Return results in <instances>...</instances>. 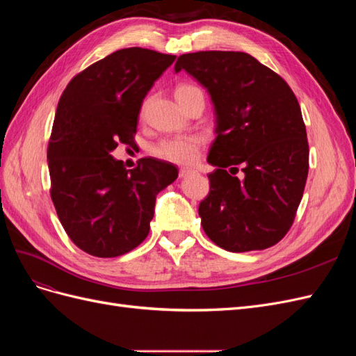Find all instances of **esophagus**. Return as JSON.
<instances>
[{
  "mask_svg": "<svg viewBox=\"0 0 356 356\" xmlns=\"http://www.w3.org/2000/svg\"><path fill=\"white\" fill-rule=\"evenodd\" d=\"M193 169H190V168H181L179 169V177H187V175H190V174H193Z\"/></svg>",
  "mask_w": 356,
  "mask_h": 356,
  "instance_id": "1",
  "label": "esophagus"
}]
</instances>
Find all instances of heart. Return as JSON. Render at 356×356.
<instances>
[{
    "label": "heart",
    "mask_w": 356,
    "mask_h": 356,
    "mask_svg": "<svg viewBox=\"0 0 356 356\" xmlns=\"http://www.w3.org/2000/svg\"><path fill=\"white\" fill-rule=\"evenodd\" d=\"M196 90H200L197 86L190 84V83H182L177 88L175 96L177 99H181ZM202 145H203V138L200 135H196V134L174 135V136H166L163 139H160L159 143L152 145L149 152L159 159L174 161V163H179V165H188L197 159Z\"/></svg>",
    "instance_id": "heart-1"
}]
</instances>
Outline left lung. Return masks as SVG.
Segmentation results:
<instances>
[{
  "mask_svg": "<svg viewBox=\"0 0 356 356\" xmlns=\"http://www.w3.org/2000/svg\"><path fill=\"white\" fill-rule=\"evenodd\" d=\"M181 70L208 89L217 115L208 156L217 169L199 204L204 233L230 252L276 245L294 222L309 172L306 126L294 92L243 51L187 53L175 63V72Z\"/></svg>",
  "mask_w": 356,
  "mask_h": 356,
  "instance_id": "obj_1",
  "label": "left lung"
}]
</instances>
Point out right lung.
Returning <instances> with one entry per match:
<instances>
[{"instance_id": "add662e5", "label": "right lung", "mask_w": 356, "mask_h": 356, "mask_svg": "<svg viewBox=\"0 0 356 356\" xmlns=\"http://www.w3.org/2000/svg\"><path fill=\"white\" fill-rule=\"evenodd\" d=\"M175 58L117 50L72 77L60 96L47 145L50 197L68 238L93 257L143 243L157 193L178 177L165 160L143 157L126 170L111 156L118 144H135L145 95Z\"/></svg>"}]
</instances>
